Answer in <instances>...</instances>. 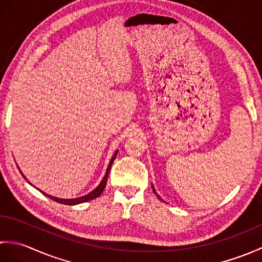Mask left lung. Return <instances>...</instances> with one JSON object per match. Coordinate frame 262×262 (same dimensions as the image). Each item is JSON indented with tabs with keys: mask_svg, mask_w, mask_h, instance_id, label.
Instances as JSON below:
<instances>
[{
	"mask_svg": "<svg viewBox=\"0 0 262 262\" xmlns=\"http://www.w3.org/2000/svg\"><path fill=\"white\" fill-rule=\"evenodd\" d=\"M152 188H153V191H154V193H155V194H157V196L159 197V194L157 193V191H155V189H154V187H153V186H152ZM159 198H160V197H159ZM160 199H161V198H160ZM161 200H162V199H161Z\"/></svg>",
	"mask_w": 262,
	"mask_h": 262,
	"instance_id": "left-lung-1",
	"label": "left lung"
}]
</instances>
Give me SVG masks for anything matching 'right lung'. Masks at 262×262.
I'll use <instances>...</instances> for the list:
<instances>
[{"label":"right lung","instance_id":"1","mask_svg":"<svg viewBox=\"0 0 262 262\" xmlns=\"http://www.w3.org/2000/svg\"><path fill=\"white\" fill-rule=\"evenodd\" d=\"M117 153H118V151H116L115 154H114V157L111 158L110 162H109V165H108L107 172H105V174H104V177H103V179L101 180V182H100V185H99L96 189H94V190H92L91 192H89L88 194H85V196H82V197H79V198H73V199H63V198L53 197V196H51V194L42 192L41 190H40V191H41L43 194H45L46 197L55 200V202H57V203H59V204H64V205H71V206H72V205L82 204V203H86V202H89V200H92V199H94V198L99 197L100 194H101L102 191H103V189H104V187H105V183H107L108 176H109V172H110V169H111V165H113L114 160H115L116 157H117ZM20 172H21V171H20ZM21 174H22V172H21ZM22 176H24V174H22ZM25 179H26V177H25ZM26 180H27V179H26ZM27 181H28V180H27Z\"/></svg>","mask_w":262,"mask_h":262}]
</instances>
